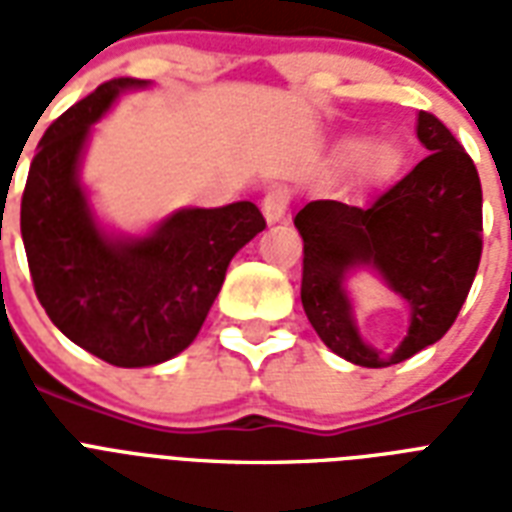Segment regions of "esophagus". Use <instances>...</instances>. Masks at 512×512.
<instances>
[{
  "label": "esophagus",
  "mask_w": 512,
  "mask_h": 512,
  "mask_svg": "<svg viewBox=\"0 0 512 512\" xmlns=\"http://www.w3.org/2000/svg\"><path fill=\"white\" fill-rule=\"evenodd\" d=\"M289 204H292V193H289L287 185H273V188H268L263 199V212L268 217V223L284 220L289 212Z\"/></svg>",
  "instance_id": "obj_1"
}]
</instances>
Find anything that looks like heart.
Returning <instances> with one entry per match:
<instances>
[{"instance_id":"heart-1","label":"heart","mask_w":512,"mask_h":512,"mask_svg":"<svg viewBox=\"0 0 512 512\" xmlns=\"http://www.w3.org/2000/svg\"><path fill=\"white\" fill-rule=\"evenodd\" d=\"M342 159H356L358 156V170L364 177H382L388 175L393 170V164H396V148L390 146V143H372V146H366L364 140L350 138L345 140L340 146Z\"/></svg>"}]
</instances>
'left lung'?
Returning a JSON list of instances; mask_svg holds the SVG:
<instances>
[{"instance_id":"left-lung-1","label":"left lung","mask_w":512,"mask_h":512,"mask_svg":"<svg viewBox=\"0 0 512 512\" xmlns=\"http://www.w3.org/2000/svg\"><path fill=\"white\" fill-rule=\"evenodd\" d=\"M417 138L430 154L369 207L311 201L295 217L303 236L305 316L316 335L350 364H398L449 332L484 249V196L468 151L449 127L420 111ZM356 264H372L413 308V324L393 357L360 338L341 279Z\"/></svg>"}]
</instances>
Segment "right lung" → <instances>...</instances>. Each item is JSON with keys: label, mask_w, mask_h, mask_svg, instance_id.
<instances>
[{"label": "right lung", "mask_w": 512, "mask_h": 512, "mask_svg": "<svg viewBox=\"0 0 512 512\" xmlns=\"http://www.w3.org/2000/svg\"><path fill=\"white\" fill-rule=\"evenodd\" d=\"M146 84L119 76L60 114L39 140L20 199L42 308L68 340L124 369L162 364L188 348L231 257L265 228L252 201L183 209L146 239H108L95 225L76 180L84 140L119 92Z\"/></svg>", "instance_id": "1"}]
</instances>
